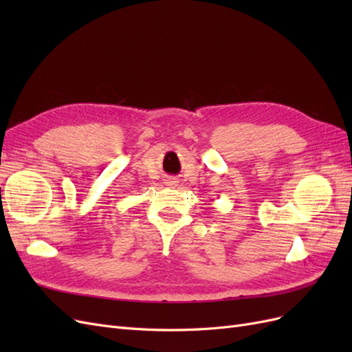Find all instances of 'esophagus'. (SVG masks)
<instances>
[{
  "label": "esophagus",
  "instance_id": "obj_1",
  "mask_svg": "<svg viewBox=\"0 0 352 352\" xmlns=\"http://www.w3.org/2000/svg\"><path fill=\"white\" fill-rule=\"evenodd\" d=\"M166 184H167V186H175V185H177V180H175V179H168Z\"/></svg>",
  "mask_w": 352,
  "mask_h": 352
}]
</instances>
